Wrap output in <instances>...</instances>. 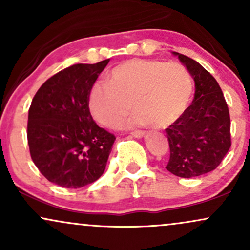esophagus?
Wrapping results in <instances>:
<instances>
[{
  "label": "esophagus",
  "mask_w": 250,
  "mask_h": 250,
  "mask_svg": "<svg viewBox=\"0 0 250 250\" xmlns=\"http://www.w3.org/2000/svg\"><path fill=\"white\" fill-rule=\"evenodd\" d=\"M143 135H145V131L143 130H136V131H133V133H131V136L136 137V139H141Z\"/></svg>",
  "instance_id": "obj_1"
}]
</instances>
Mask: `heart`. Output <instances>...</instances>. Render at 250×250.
I'll use <instances>...</instances> for the list:
<instances>
[{"label":"heart","instance_id":"b5f03b06","mask_svg":"<svg viewBox=\"0 0 250 250\" xmlns=\"http://www.w3.org/2000/svg\"><path fill=\"white\" fill-rule=\"evenodd\" d=\"M191 94L193 79L183 65L129 60L110 70L108 82L91 85L88 107L94 119L105 127H115L131 105L136 111L123 127L149 122L166 127L185 113Z\"/></svg>","mask_w":250,"mask_h":250}]
</instances>
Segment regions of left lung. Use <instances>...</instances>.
Here are the masks:
<instances>
[{"label": "left lung", "instance_id": "left-lung-1", "mask_svg": "<svg viewBox=\"0 0 250 250\" xmlns=\"http://www.w3.org/2000/svg\"><path fill=\"white\" fill-rule=\"evenodd\" d=\"M195 82L193 103L166 129L170 157L167 170L195 177L214 170L231 146L230 116L219 83L190 57L173 51Z\"/></svg>", "mask_w": 250, "mask_h": 250}]
</instances>
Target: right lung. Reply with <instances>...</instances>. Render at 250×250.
I'll list each match as a JSON object with an SVG mask.
<instances>
[{"label": "right lung", "instance_id": "obj_1", "mask_svg": "<svg viewBox=\"0 0 250 250\" xmlns=\"http://www.w3.org/2000/svg\"><path fill=\"white\" fill-rule=\"evenodd\" d=\"M95 64L70 65L37 90L28 114V145L33 162L50 182L81 188L104 171L116 137L91 117L88 95L102 70Z\"/></svg>", "mask_w": 250, "mask_h": 250}]
</instances>
